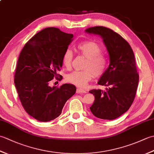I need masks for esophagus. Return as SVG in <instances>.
<instances>
[{
  "instance_id": "esophagus-1",
  "label": "esophagus",
  "mask_w": 154,
  "mask_h": 154,
  "mask_svg": "<svg viewBox=\"0 0 154 154\" xmlns=\"http://www.w3.org/2000/svg\"><path fill=\"white\" fill-rule=\"evenodd\" d=\"M76 92L77 93H87V91L83 89H81V88H77Z\"/></svg>"
}]
</instances>
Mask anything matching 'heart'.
<instances>
[{
    "label": "heart",
    "mask_w": 154,
    "mask_h": 154,
    "mask_svg": "<svg viewBox=\"0 0 154 154\" xmlns=\"http://www.w3.org/2000/svg\"><path fill=\"white\" fill-rule=\"evenodd\" d=\"M77 50L87 60L84 65L85 70L74 71L67 75L69 83L77 87H83L93 79V75L97 77H101L105 73L108 65V60L103 54L100 45L97 42L91 40L83 41L77 45ZM73 57V52L69 49L65 51L62 61L67 69H70Z\"/></svg>",
    "instance_id": "obj_1"
}]
</instances>
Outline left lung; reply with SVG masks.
<instances>
[{
    "instance_id": "left-lung-1",
    "label": "left lung",
    "mask_w": 154,
    "mask_h": 154,
    "mask_svg": "<svg viewBox=\"0 0 154 154\" xmlns=\"http://www.w3.org/2000/svg\"><path fill=\"white\" fill-rule=\"evenodd\" d=\"M85 31L102 37L110 56L109 66L98 82L107 88L89 91L94 96L90 110L100 119H117L130 109L135 99L139 75L134 54L128 42L110 28L94 26Z\"/></svg>"
}]
</instances>
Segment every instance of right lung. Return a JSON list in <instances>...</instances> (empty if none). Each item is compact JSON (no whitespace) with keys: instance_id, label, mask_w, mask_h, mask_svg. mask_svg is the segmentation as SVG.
Here are the masks:
<instances>
[{"instance_id":"1","label":"right lung","mask_w":154,"mask_h":154,"mask_svg":"<svg viewBox=\"0 0 154 154\" xmlns=\"http://www.w3.org/2000/svg\"><path fill=\"white\" fill-rule=\"evenodd\" d=\"M73 35L57 28H46L35 34L20 54L14 84L22 105L29 115L48 122L60 115L67 100L76 92L71 84L50 86L63 65L62 57Z\"/></svg>"}]
</instances>
